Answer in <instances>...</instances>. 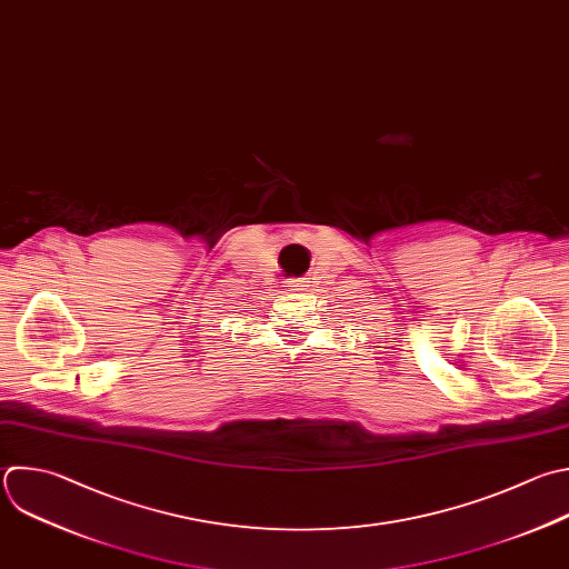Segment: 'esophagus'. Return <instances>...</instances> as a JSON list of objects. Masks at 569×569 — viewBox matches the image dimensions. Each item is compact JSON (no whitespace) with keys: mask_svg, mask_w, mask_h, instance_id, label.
<instances>
[{"mask_svg":"<svg viewBox=\"0 0 569 569\" xmlns=\"http://www.w3.org/2000/svg\"><path fill=\"white\" fill-rule=\"evenodd\" d=\"M287 287L296 289V287H305V284H300V280H289V282H287Z\"/></svg>","mask_w":569,"mask_h":569,"instance_id":"obj_1","label":"esophagus"}]
</instances>
